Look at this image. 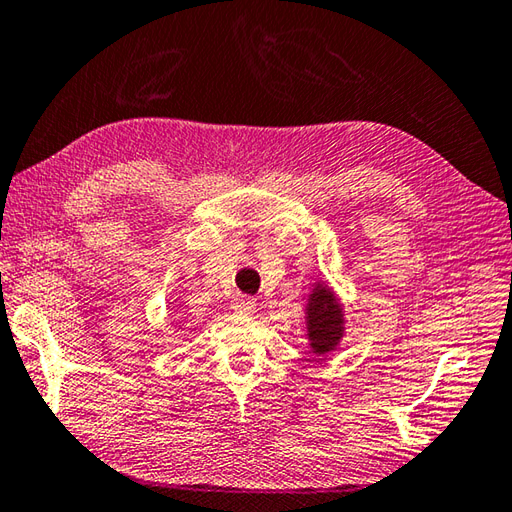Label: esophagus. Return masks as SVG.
Instances as JSON below:
<instances>
[{"label":"esophagus","mask_w":512,"mask_h":512,"mask_svg":"<svg viewBox=\"0 0 512 512\" xmlns=\"http://www.w3.org/2000/svg\"><path fill=\"white\" fill-rule=\"evenodd\" d=\"M231 308L237 312V314H253L255 308H257V301L253 297H246V295H237L231 303Z\"/></svg>","instance_id":"1"}]
</instances>
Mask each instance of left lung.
<instances>
[{
    "label": "left lung",
    "instance_id": "8db88e82",
    "mask_svg": "<svg viewBox=\"0 0 512 512\" xmlns=\"http://www.w3.org/2000/svg\"><path fill=\"white\" fill-rule=\"evenodd\" d=\"M303 317L308 347L314 356H328L341 345L345 336V306L325 279L312 284Z\"/></svg>",
    "mask_w": 512,
    "mask_h": 512
}]
</instances>
